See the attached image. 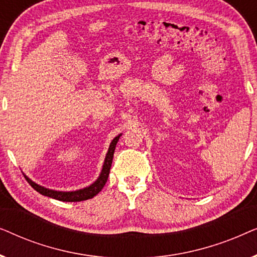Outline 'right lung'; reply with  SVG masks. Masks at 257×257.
<instances>
[{"label": "right lung", "instance_id": "right-lung-1", "mask_svg": "<svg viewBox=\"0 0 257 257\" xmlns=\"http://www.w3.org/2000/svg\"><path fill=\"white\" fill-rule=\"evenodd\" d=\"M120 135H118L115 138L112 140L110 144V147H108V151L106 153V157H105L103 168H101V172L99 177L97 178V180L91 184L87 187H84L82 189H77V191H71V192H62V191H55V189H49L45 188L44 186H41L34 182L31 179H29L27 175H24L27 179V181L29 182V185L33 187L35 191L41 193L42 195L49 196V198L59 200V201H65V202H78V201H84V200L92 199L94 195H97L103 187L106 184L108 174H110V168L112 165V159H113V153L115 150V145H117L119 138H120Z\"/></svg>", "mask_w": 257, "mask_h": 257}]
</instances>
